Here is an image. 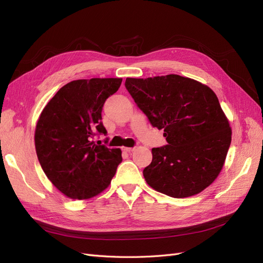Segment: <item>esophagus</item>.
<instances>
[{
    "label": "esophagus",
    "instance_id": "obj_1",
    "mask_svg": "<svg viewBox=\"0 0 263 263\" xmlns=\"http://www.w3.org/2000/svg\"><path fill=\"white\" fill-rule=\"evenodd\" d=\"M122 150L126 151V153H132V151L135 150V148H132V147H123Z\"/></svg>",
    "mask_w": 263,
    "mask_h": 263
}]
</instances>
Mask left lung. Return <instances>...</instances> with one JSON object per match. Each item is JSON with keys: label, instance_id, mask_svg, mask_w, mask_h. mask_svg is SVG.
I'll return each mask as SVG.
<instances>
[{"label": "left lung", "instance_id": "1", "mask_svg": "<svg viewBox=\"0 0 263 263\" xmlns=\"http://www.w3.org/2000/svg\"><path fill=\"white\" fill-rule=\"evenodd\" d=\"M125 86L168 141L151 149L153 161L142 172L148 184L176 198L198 194L211 185L232 142V128L214 91L178 74L127 78Z\"/></svg>", "mask_w": 263, "mask_h": 263}]
</instances>
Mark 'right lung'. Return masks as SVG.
Instances as JSON below:
<instances>
[{"instance_id": "right-lung-1", "label": "right lung", "mask_w": 263, "mask_h": 263, "mask_svg": "<svg viewBox=\"0 0 263 263\" xmlns=\"http://www.w3.org/2000/svg\"><path fill=\"white\" fill-rule=\"evenodd\" d=\"M121 78H93L63 85L47 103L35 129L39 163L52 184L73 200L102 193L122 162V150L95 145L106 134L102 108L122 84Z\"/></svg>"}]
</instances>
